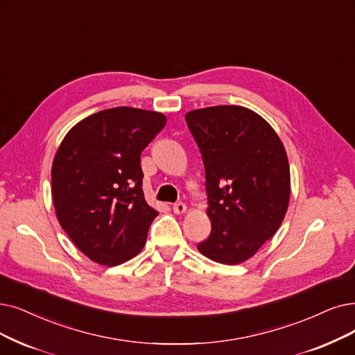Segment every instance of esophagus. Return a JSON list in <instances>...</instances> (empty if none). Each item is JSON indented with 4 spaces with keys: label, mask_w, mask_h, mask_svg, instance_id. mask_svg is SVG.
Masks as SVG:
<instances>
[{
    "label": "esophagus",
    "mask_w": 355,
    "mask_h": 355,
    "mask_svg": "<svg viewBox=\"0 0 355 355\" xmlns=\"http://www.w3.org/2000/svg\"><path fill=\"white\" fill-rule=\"evenodd\" d=\"M173 211L176 212V214H183V212L187 211V205L183 204V202H176V204H173Z\"/></svg>",
    "instance_id": "obj_1"
}]
</instances>
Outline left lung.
Returning a JSON list of instances; mask_svg holds the SVG:
<instances>
[{
	"mask_svg": "<svg viewBox=\"0 0 355 355\" xmlns=\"http://www.w3.org/2000/svg\"><path fill=\"white\" fill-rule=\"evenodd\" d=\"M185 119L202 155L211 220L198 250L224 265L242 263L275 234L287 212L284 146L271 125L242 106L196 109Z\"/></svg>",
	"mask_w": 355,
	"mask_h": 355,
	"instance_id": "left-lung-1",
	"label": "left lung"
}]
</instances>
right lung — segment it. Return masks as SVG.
Returning a JSON list of instances; mask_svg holds the SVG:
<instances>
[{"label": "right lung", "mask_w": 355, "mask_h": 355, "mask_svg": "<svg viewBox=\"0 0 355 355\" xmlns=\"http://www.w3.org/2000/svg\"><path fill=\"white\" fill-rule=\"evenodd\" d=\"M166 125L159 112L113 107L71 130L55 154L52 200L73 243L101 265H119L144 248L159 212L143 192L141 153Z\"/></svg>", "instance_id": "1"}]
</instances>
